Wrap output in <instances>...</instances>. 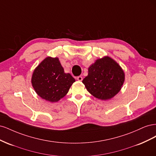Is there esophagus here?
<instances>
[{
	"instance_id": "1",
	"label": "esophagus",
	"mask_w": 156,
	"mask_h": 156,
	"mask_svg": "<svg viewBox=\"0 0 156 156\" xmlns=\"http://www.w3.org/2000/svg\"><path fill=\"white\" fill-rule=\"evenodd\" d=\"M77 79L79 81H81L83 80V77H82V76H79V77H77Z\"/></svg>"
}]
</instances>
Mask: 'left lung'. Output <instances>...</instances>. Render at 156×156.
<instances>
[{"mask_svg": "<svg viewBox=\"0 0 156 156\" xmlns=\"http://www.w3.org/2000/svg\"><path fill=\"white\" fill-rule=\"evenodd\" d=\"M125 81V73L120 66L108 56L98 58L88 68L87 76L83 80L88 92L101 100L115 96Z\"/></svg>", "mask_w": 156, "mask_h": 156, "instance_id": "obj_1", "label": "left lung"}]
</instances>
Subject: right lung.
<instances>
[{"mask_svg":"<svg viewBox=\"0 0 156 156\" xmlns=\"http://www.w3.org/2000/svg\"><path fill=\"white\" fill-rule=\"evenodd\" d=\"M75 81L69 73H65L57 57L48 56L33 72L31 83L40 97L51 103L64 98Z\"/></svg>","mask_w":156,"mask_h":156,"instance_id":"right-lung-1","label":"right lung"}]
</instances>
